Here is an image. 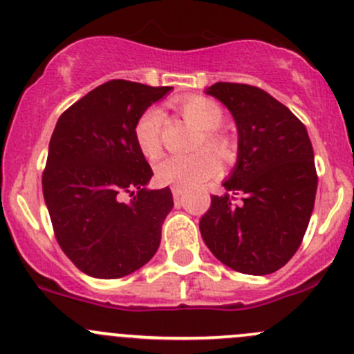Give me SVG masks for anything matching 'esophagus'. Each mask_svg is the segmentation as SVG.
<instances>
[{
  "mask_svg": "<svg viewBox=\"0 0 354 354\" xmlns=\"http://www.w3.org/2000/svg\"><path fill=\"white\" fill-rule=\"evenodd\" d=\"M171 192H173V198L176 200V202L181 198V195H183V188H180V187H173L171 188Z\"/></svg>",
  "mask_w": 354,
  "mask_h": 354,
  "instance_id": "34e87169",
  "label": "esophagus"
}]
</instances>
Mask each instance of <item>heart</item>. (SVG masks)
I'll use <instances>...</instances> for the list:
<instances>
[{
    "mask_svg": "<svg viewBox=\"0 0 354 354\" xmlns=\"http://www.w3.org/2000/svg\"><path fill=\"white\" fill-rule=\"evenodd\" d=\"M176 108L185 120L203 131L200 145H207L221 157L230 159L233 154V144L226 133L219 131V127L224 121V111L216 101L203 95H188L176 102ZM160 124H162V113L157 108L145 109L135 123V144L145 159L152 160L160 154ZM212 151L202 149L194 154L166 157L156 167L157 180L174 187H198L219 173V159Z\"/></svg>",
    "mask_w": 354,
    "mask_h": 354,
    "instance_id": "1",
    "label": "heart"
}]
</instances>
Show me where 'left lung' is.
<instances>
[{
    "instance_id": "obj_1",
    "label": "left lung",
    "mask_w": 354,
    "mask_h": 354,
    "mask_svg": "<svg viewBox=\"0 0 354 354\" xmlns=\"http://www.w3.org/2000/svg\"><path fill=\"white\" fill-rule=\"evenodd\" d=\"M219 99L238 127V162L227 194L212 195L200 233L224 266L266 276L286 266L301 245L317 194L313 147L305 124L255 85L217 82ZM234 194L242 195L236 204Z\"/></svg>"
}]
</instances>
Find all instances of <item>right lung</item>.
Returning a JSON list of instances; mask_svg holds the SVG:
<instances>
[{
    "mask_svg": "<svg viewBox=\"0 0 354 354\" xmlns=\"http://www.w3.org/2000/svg\"><path fill=\"white\" fill-rule=\"evenodd\" d=\"M171 88L109 80L56 123L42 194L56 241L87 276H128L159 248L173 195L167 187L145 190L154 173L135 144L133 127Z\"/></svg>",
    "mask_w": 354,
    "mask_h": 354,
    "instance_id": "add662e5",
    "label": "right lung"
}]
</instances>
